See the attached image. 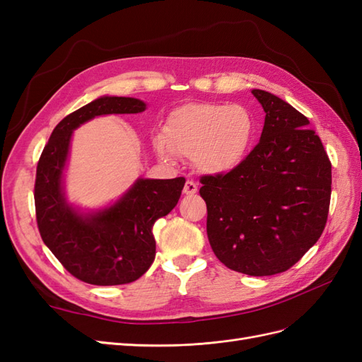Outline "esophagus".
<instances>
[{
	"label": "esophagus",
	"mask_w": 362,
	"mask_h": 362,
	"mask_svg": "<svg viewBox=\"0 0 362 362\" xmlns=\"http://www.w3.org/2000/svg\"><path fill=\"white\" fill-rule=\"evenodd\" d=\"M199 191V187L197 183L192 182V180H187V183H185V188H183V192L187 195H194L195 192Z\"/></svg>",
	"instance_id": "esophagus-1"
}]
</instances>
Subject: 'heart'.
Here are the masks:
<instances>
[{"mask_svg":"<svg viewBox=\"0 0 362 362\" xmlns=\"http://www.w3.org/2000/svg\"><path fill=\"white\" fill-rule=\"evenodd\" d=\"M256 135L252 113L240 105L187 103L173 109L163 135L153 146L160 158L174 154L192 159L204 174L230 173L249 156Z\"/></svg>","mask_w":362,"mask_h":362,"instance_id":"obj_1","label":"heart"}]
</instances>
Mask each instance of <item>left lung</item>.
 Returning a JSON list of instances; mask_svg holds the SVG:
<instances>
[{
	"label": "left lung",
	"mask_w": 362,
	"mask_h": 362,
	"mask_svg": "<svg viewBox=\"0 0 362 362\" xmlns=\"http://www.w3.org/2000/svg\"><path fill=\"white\" fill-rule=\"evenodd\" d=\"M252 94L265 112L259 142L238 168L203 175L200 195L215 256L233 272L272 276L322 236L332 165L305 115L270 92Z\"/></svg>",
	"instance_id": "left-lung-1"
}]
</instances>
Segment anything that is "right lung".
<instances>
[{
  "label": "right lung",
  "mask_w": 362,
  "mask_h": 362,
  "mask_svg": "<svg viewBox=\"0 0 362 362\" xmlns=\"http://www.w3.org/2000/svg\"><path fill=\"white\" fill-rule=\"evenodd\" d=\"M146 109L132 97L90 101L57 124L37 162L35 204L42 241L72 276L90 285L130 284L148 270L156 256L153 224L177 204L185 179L139 177L115 203L81 211L66 200L64 187L72 132L95 117Z\"/></svg>",
  "instance_id": "1"
}]
</instances>
